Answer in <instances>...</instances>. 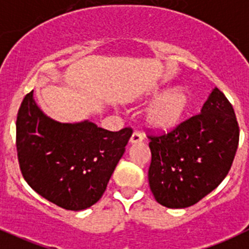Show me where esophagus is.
I'll return each mask as SVG.
<instances>
[{"instance_id": "1", "label": "esophagus", "mask_w": 249, "mask_h": 249, "mask_svg": "<svg viewBox=\"0 0 249 249\" xmlns=\"http://www.w3.org/2000/svg\"><path fill=\"white\" fill-rule=\"evenodd\" d=\"M142 141H143V136L137 131H135L130 137V143H140Z\"/></svg>"}]
</instances>
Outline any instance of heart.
Segmentation results:
<instances>
[{
	"label": "heart",
	"instance_id": "b5f03b06",
	"mask_svg": "<svg viewBox=\"0 0 249 249\" xmlns=\"http://www.w3.org/2000/svg\"><path fill=\"white\" fill-rule=\"evenodd\" d=\"M159 92H156L158 95ZM191 106V95L185 88H174L159 96L147 109L146 122L159 132H169L178 127Z\"/></svg>",
	"mask_w": 249,
	"mask_h": 249
}]
</instances>
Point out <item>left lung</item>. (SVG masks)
<instances>
[{
	"label": "left lung",
	"mask_w": 249,
	"mask_h": 249,
	"mask_svg": "<svg viewBox=\"0 0 249 249\" xmlns=\"http://www.w3.org/2000/svg\"><path fill=\"white\" fill-rule=\"evenodd\" d=\"M148 182L166 208H187L220 185L232 165L240 139L235 110L218 88L199 114L161 135H148Z\"/></svg>",
	"instance_id": "1"
}]
</instances>
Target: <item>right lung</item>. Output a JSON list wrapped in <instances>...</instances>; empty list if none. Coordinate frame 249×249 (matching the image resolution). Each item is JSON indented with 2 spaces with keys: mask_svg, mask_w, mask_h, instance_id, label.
<instances>
[{
  "mask_svg": "<svg viewBox=\"0 0 249 249\" xmlns=\"http://www.w3.org/2000/svg\"><path fill=\"white\" fill-rule=\"evenodd\" d=\"M29 92L17 115V152L28 185L67 211L100 201L125 152L131 127L108 131L85 120L58 123L37 107Z\"/></svg>",
  "mask_w": 249,
  "mask_h": 249,
  "instance_id": "add662e5",
  "label": "right lung"
}]
</instances>
